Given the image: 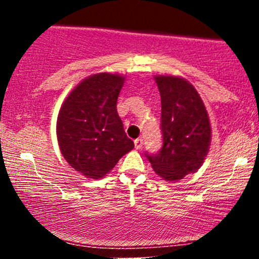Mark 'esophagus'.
Segmentation results:
<instances>
[{
    "label": "esophagus",
    "instance_id": "34e87169",
    "mask_svg": "<svg viewBox=\"0 0 259 259\" xmlns=\"http://www.w3.org/2000/svg\"><path fill=\"white\" fill-rule=\"evenodd\" d=\"M134 144H135L136 150H140V148L142 147V145H144V140H142L141 138H139V139H136L135 141H134Z\"/></svg>",
    "mask_w": 259,
    "mask_h": 259
}]
</instances>
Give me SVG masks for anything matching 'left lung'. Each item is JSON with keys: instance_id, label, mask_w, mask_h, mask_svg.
<instances>
[{"instance_id": "1", "label": "left lung", "mask_w": 259, "mask_h": 259, "mask_svg": "<svg viewBox=\"0 0 259 259\" xmlns=\"http://www.w3.org/2000/svg\"><path fill=\"white\" fill-rule=\"evenodd\" d=\"M160 94L163 146L148 154L153 170L164 180H180L195 173L210 146L209 118L196 89L180 76H154Z\"/></svg>"}]
</instances>
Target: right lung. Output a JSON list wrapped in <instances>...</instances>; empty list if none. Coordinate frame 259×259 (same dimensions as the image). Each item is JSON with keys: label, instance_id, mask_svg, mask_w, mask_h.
Returning a JSON list of instances; mask_svg holds the SVG:
<instances>
[{"label": "right lung", "instance_id": "add662e5", "mask_svg": "<svg viewBox=\"0 0 259 259\" xmlns=\"http://www.w3.org/2000/svg\"><path fill=\"white\" fill-rule=\"evenodd\" d=\"M123 75L88 76L68 95L59 109L57 139L64 159L89 179H100L134 148L117 112Z\"/></svg>", "mask_w": 259, "mask_h": 259}]
</instances>
